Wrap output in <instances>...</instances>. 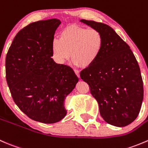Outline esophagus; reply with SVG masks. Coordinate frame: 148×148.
<instances>
[{
    "instance_id": "1",
    "label": "esophagus",
    "mask_w": 148,
    "mask_h": 148,
    "mask_svg": "<svg viewBox=\"0 0 148 148\" xmlns=\"http://www.w3.org/2000/svg\"><path fill=\"white\" fill-rule=\"evenodd\" d=\"M74 72L77 77H80V72H79V71H77V70H74Z\"/></svg>"
}]
</instances>
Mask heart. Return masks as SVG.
<instances>
[{"label": "heart", "instance_id": "1", "mask_svg": "<svg viewBox=\"0 0 148 148\" xmlns=\"http://www.w3.org/2000/svg\"><path fill=\"white\" fill-rule=\"evenodd\" d=\"M103 45V36L98 29L72 24L60 32L59 39L52 40L51 51L58 64H65L71 56L75 65L87 68L97 60Z\"/></svg>", "mask_w": 148, "mask_h": 148}]
</instances>
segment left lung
<instances>
[{
  "mask_svg": "<svg viewBox=\"0 0 148 148\" xmlns=\"http://www.w3.org/2000/svg\"><path fill=\"white\" fill-rule=\"evenodd\" d=\"M80 21L98 29L103 45L97 60L80 72L97 101L105 122L125 127L138 116L143 100V82L130 46L111 26L94 21Z\"/></svg>",
  "mask_w": 148,
  "mask_h": 148,
  "instance_id": "left-lung-1",
  "label": "left lung"
}]
</instances>
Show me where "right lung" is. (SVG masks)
I'll return each mask as SVG.
<instances>
[{
  "label": "right lung",
  "instance_id": "obj_1",
  "mask_svg": "<svg viewBox=\"0 0 148 148\" xmlns=\"http://www.w3.org/2000/svg\"><path fill=\"white\" fill-rule=\"evenodd\" d=\"M60 24L52 18L25 26L5 58V77L14 102L28 117L45 124L65 117L64 101L78 81L71 67L51 58V45Z\"/></svg>",
  "mask_w": 148,
  "mask_h": 148
}]
</instances>
